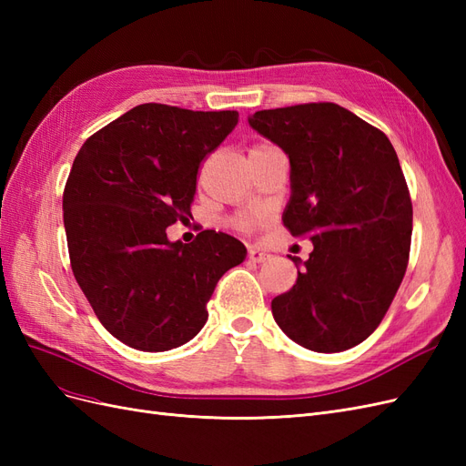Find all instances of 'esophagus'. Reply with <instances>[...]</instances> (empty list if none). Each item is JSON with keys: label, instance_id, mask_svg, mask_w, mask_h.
I'll return each instance as SVG.
<instances>
[{"label": "esophagus", "instance_id": "obj_1", "mask_svg": "<svg viewBox=\"0 0 466 466\" xmlns=\"http://www.w3.org/2000/svg\"><path fill=\"white\" fill-rule=\"evenodd\" d=\"M248 258H250L252 262H266L268 258H270V255H268V252H264V250L258 248V247H252V248L248 250Z\"/></svg>", "mask_w": 466, "mask_h": 466}]
</instances>
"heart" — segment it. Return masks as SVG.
<instances>
[{
    "label": "heart",
    "mask_w": 466,
    "mask_h": 466,
    "mask_svg": "<svg viewBox=\"0 0 466 466\" xmlns=\"http://www.w3.org/2000/svg\"><path fill=\"white\" fill-rule=\"evenodd\" d=\"M268 147H274V146H270V144H257V146L250 147V153L262 151V149H268ZM235 225H237V228H241V229H248L250 225H252V221H250V219H238Z\"/></svg>",
    "instance_id": "obj_1"
}]
</instances>
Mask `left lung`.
Instances as JSON below:
<instances>
[{"mask_svg":"<svg viewBox=\"0 0 466 466\" xmlns=\"http://www.w3.org/2000/svg\"><path fill=\"white\" fill-rule=\"evenodd\" d=\"M248 124L289 157L281 219L313 241L309 260L289 257L298 281L272 299L278 327L322 354L354 348L383 320L410 255L412 200L397 151L334 103L258 110Z\"/></svg>","mask_w":466,"mask_h":466,"instance_id":"1","label":"left lung"}]
</instances>
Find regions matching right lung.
I'll use <instances>...</instances> for the list:
<instances>
[{"instance_id": "add662e5", "label": "right lung", "mask_w": 466, "mask_h": 466, "mask_svg": "<svg viewBox=\"0 0 466 466\" xmlns=\"http://www.w3.org/2000/svg\"><path fill=\"white\" fill-rule=\"evenodd\" d=\"M238 122L237 110L137 105L81 146L64 188L69 262L96 319L126 346L167 351L208 320L219 278L247 248L206 229L171 243L187 219L206 155Z\"/></svg>"}]
</instances>
